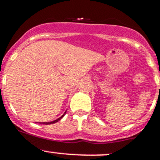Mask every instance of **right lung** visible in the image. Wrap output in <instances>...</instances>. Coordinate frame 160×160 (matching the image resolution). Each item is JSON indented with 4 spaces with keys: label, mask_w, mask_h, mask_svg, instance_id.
Instances as JSON below:
<instances>
[{
    "label": "right lung",
    "mask_w": 160,
    "mask_h": 160,
    "mask_svg": "<svg viewBox=\"0 0 160 160\" xmlns=\"http://www.w3.org/2000/svg\"><path fill=\"white\" fill-rule=\"evenodd\" d=\"M65 113H66V112H65ZM65 113H64V114H65ZM64 114H63V115H62V116H61V117H60L59 118H58V119H57V120H55V121H51V122H43V124H54V123H56V122H58V121H59V120H61V119H62V117H63V116H64Z\"/></svg>",
    "instance_id": "1"
}]
</instances>
